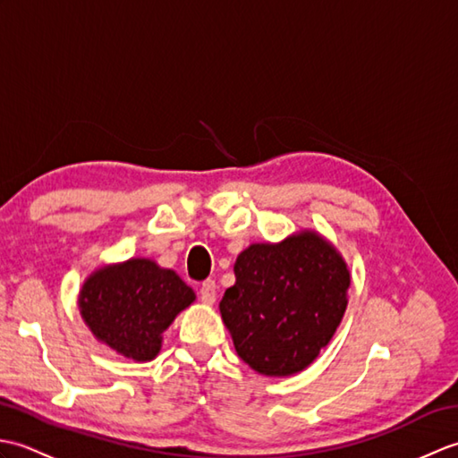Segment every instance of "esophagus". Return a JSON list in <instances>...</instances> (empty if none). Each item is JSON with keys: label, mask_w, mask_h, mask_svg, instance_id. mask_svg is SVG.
I'll return each instance as SVG.
<instances>
[{"label": "esophagus", "mask_w": 458, "mask_h": 458, "mask_svg": "<svg viewBox=\"0 0 458 458\" xmlns=\"http://www.w3.org/2000/svg\"><path fill=\"white\" fill-rule=\"evenodd\" d=\"M200 301L204 305H214V301H216V284L212 279H207L200 285Z\"/></svg>", "instance_id": "obj_1"}]
</instances>
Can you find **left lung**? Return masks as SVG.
<instances>
[{"mask_svg":"<svg viewBox=\"0 0 458 458\" xmlns=\"http://www.w3.org/2000/svg\"><path fill=\"white\" fill-rule=\"evenodd\" d=\"M236 284L220 315L238 356L264 376H293L320 354L344 317L350 271L313 230L279 244H251L236 258Z\"/></svg>","mask_w":458,"mask_h":458,"instance_id":"obj_1","label":"left lung"}]
</instances>
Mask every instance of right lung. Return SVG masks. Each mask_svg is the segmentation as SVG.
Here are the masks:
<instances>
[{
    "mask_svg": "<svg viewBox=\"0 0 458 458\" xmlns=\"http://www.w3.org/2000/svg\"><path fill=\"white\" fill-rule=\"evenodd\" d=\"M194 299L173 269L131 258L92 271L81 289L79 309L100 343L135 362H149L159 354L165 330Z\"/></svg>",
    "mask_w": 458,
    "mask_h": 458,
    "instance_id": "right-lung-1",
    "label": "right lung"
}]
</instances>
